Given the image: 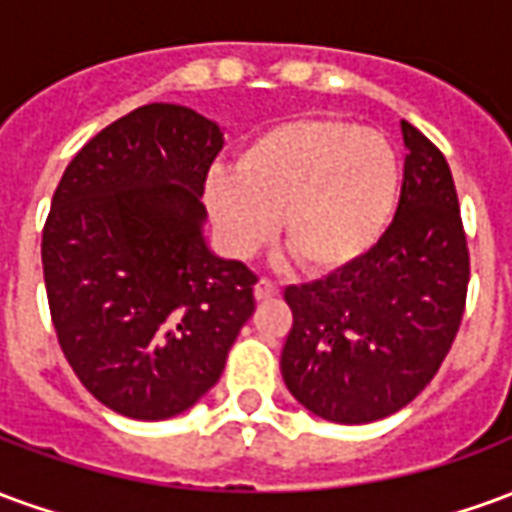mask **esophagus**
Instances as JSON below:
<instances>
[{"label":"esophagus","mask_w":512,"mask_h":512,"mask_svg":"<svg viewBox=\"0 0 512 512\" xmlns=\"http://www.w3.org/2000/svg\"><path fill=\"white\" fill-rule=\"evenodd\" d=\"M279 293V288L271 282V279H257L255 285V299L257 301H266V299H274Z\"/></svg>","instance_id":"1"}]
</instances>
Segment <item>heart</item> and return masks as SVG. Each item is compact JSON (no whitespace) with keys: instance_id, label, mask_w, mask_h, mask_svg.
Listing matches in <instances>:
<instances>
[{"instance_id":"1","label":"heart","mask_w":512,"mask_h":512,"mask_svg":"<svg viewBox=\"0 0 512 512\" xmlns=\"http://www.w3.org/2000/svg\"><path fill=\"white\" fill-rule=\"evenodd\" d=\"M400 197V161L376 131L310 117L282 123L246 142L235 172L205 183L213 230L233 257L282 241L312 274L359 263L384 238Z\"/></svg>"}]
</instances>
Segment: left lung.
I'll use <instances>...</instances> for the list:
<instances>
[{"instance_id":"obj_1","label":"left lung","mask_w":512,"mask_h":512,"mask_svg":"<svg viewBox=\"0 0 512 512\" xmlns=\"http://www.w3.org/2000/svg\"><path fill=\"white\" fill-rule=\"evenodd\" d=\"M403 189L373 252L290 285L282 378L301 406L340 425L395 414L439 373L461 326L469 249L447 158L411 123Z\"/></svg>"}]
</instances>
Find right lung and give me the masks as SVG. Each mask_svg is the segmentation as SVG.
Masks as SVG:
<instances>
[{
    "label": "right lung",
    "instance_id": "obj_1",
    "mask_svg": "<svg viewBox=\"0 0 512 512\" xmlns=\"http://www.w3.org/2000/svg\"><path fill=\"white\" fill-rule=\"evenodd\" d=\"M222 147V128L189 106H139L95 134L54 191L40 244L51 323L87 392L123 417L194 406L255 312V274L202 233Z\"/></svg>",
    "mask_w": 512,
    "mask_h": 512
}]
</instances>
